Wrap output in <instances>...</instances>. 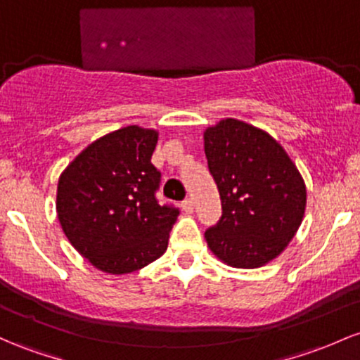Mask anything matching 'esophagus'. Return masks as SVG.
<instances>
[{"label":"esophagus","mask_w":360,"mask_h":360,"mask_svg":"<svg viewBox=\"0 0 360 360\" xmlns=\"http://www.w3.org/2000/svg\"><path fill=\"white\" fill-rule=\"evenodd\" d=\"M183 208H184V212L186 213H193L195 212V203H193V200H184L183 201Z\"/></svg>","instance_id":"obj_1"}]
</instances>
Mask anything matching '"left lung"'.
I'll use <instances>...</instances> for the list:
<instances>
[{
	"mask_svg": "<svg viewBox=\"0 0 360 360\" xmlns=\"http://www.w3.org/2000/svg\"><path fill=\"white\" fill-rule=\"evenodd\" d=\"M203 145L222 200V219L205 232L210 251L232 268L274 262L304 219L299 169L274 136L234 117L208 126Z\"/></svg>",
	"mask_w": 360,
	"mask_h": 360,
	"instance_id": "obj_1",
	"label": "left lung"
}]
</instances>
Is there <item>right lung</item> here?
Masks as SVG:
<instances>
[{
  "instance_id": "1",
  "label": "right lung",
  "mask_w": 360,
  "mask_h": 360,
  "mask_svg": "<svg viewBox=\"0 0 360 360\" xmlns=\"http://www.w3.org/2000/svg\"><path fill=\"white\" fill-rule=\"evenodd\" d=\"M159 131L131 124L82 150L58 181L56 212L71 246L97 270L124 275L167 250L179 210L155 200Z\"/></svg>"
}]
</instances>
